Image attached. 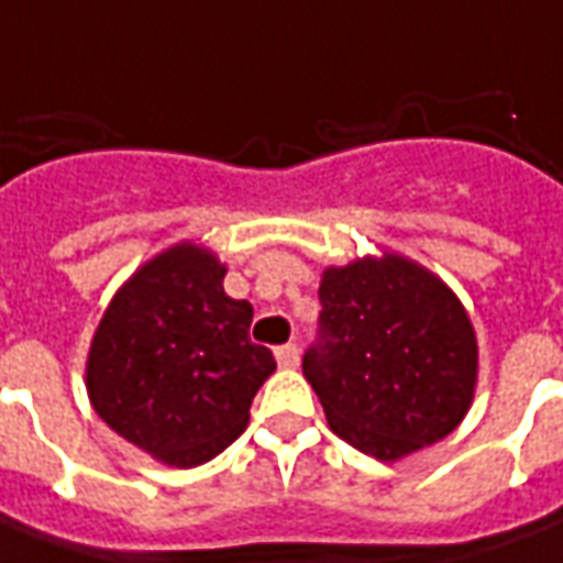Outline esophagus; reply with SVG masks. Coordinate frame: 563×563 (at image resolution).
<instances>
[{
	"label": "esophagus",
	"mask_w": 563,
	"mask_h": 563,
	"mask_svg": "<svg viewBox=\"0 0 563 563\" xmlns=\"http://www.w3.org/2000/svg\"><path fill=\"white\" fill-rule=\"evenodd\" d=\"M277 363L283 368H295V365L301 363V350L295 347V344H283V347H277Z\"/></svg>",
	"instance_id": "34e87169"
}]
</instances>
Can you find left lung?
I'll return each mask as SVG.
<instances>
[{
  "label": "left lung",
  "instance_id": "8db88e82",
  "mask_svg": "<svg viewBox=\"0 0 563 563\" xmlns=\"http://www.w3.org/2000/svg\"><path fill=\"white\" fill-rule=\"evenodd\" d=\"M320 305V344L301 368L335 435L393 463L457 430L478 341L442 277L384 250L322 271Z\"/></svg>",
  "mask_w": 563,
  "mask_h": 563
}]
</instances>
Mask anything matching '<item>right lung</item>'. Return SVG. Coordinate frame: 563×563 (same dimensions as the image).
<instances>
[{
    "instance_id": "right-lung-1",
    "label": "right lung",
    "mask_w": 563,
    "mask_h": 563,
    "mask_svg": "<svg viewBox=\"0 0 563 563\" xmlns=\"http://www.w3.org/2000/svg\"><path fill=\"white\" fill-rule=\"evenodd\" d=\"M195 241L133 271L90 338L85 387L109 430L176 470L222 454L250 423L274 353L250 341L253 305Z\"/></svg>"
}]
</instances>
